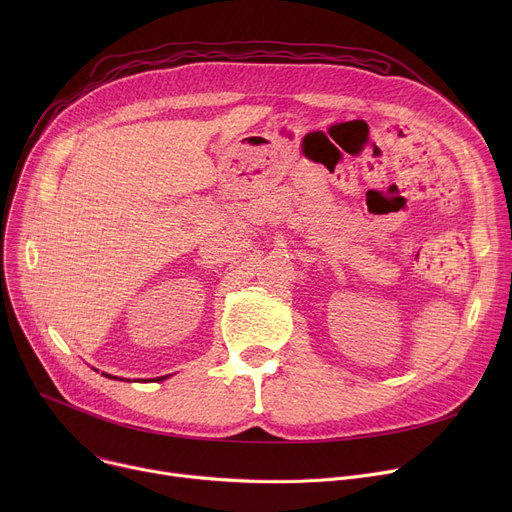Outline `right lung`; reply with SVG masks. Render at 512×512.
I'll list each match as a JSON object with an SVG mask.
<instances>
[{
    "instance_id": "add662e5",
    "label": "right lung",
    "mask_w": 512,
    "mask_h": 512,
    "mask_svg": "<svg viewBox=\"0 0 512 512\" xmlns=\"http://www.w3.org/2000/svg\"><path fill=\"white\" fill-rule=\"evenodd\" d=\"M107 378H112V375H107ZM164 378H166V375H164ZM164 378H157V380H164Z\"/></svg>"
}]
</instances>
